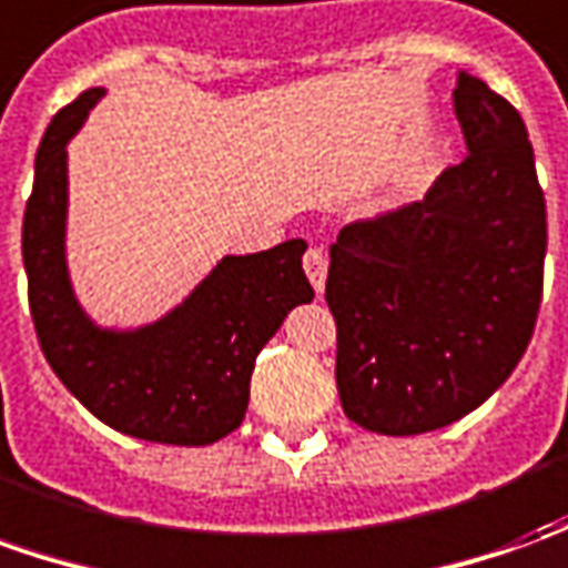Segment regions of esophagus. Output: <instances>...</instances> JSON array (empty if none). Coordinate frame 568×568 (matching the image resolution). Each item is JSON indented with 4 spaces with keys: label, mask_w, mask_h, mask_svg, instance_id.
I'll return each instance as SVG.
<instances>
[{
    "label": "esophagus",
    "mask_w": 568,
    "mask_h": 568,
    "mask_svg": "<svg viewBox=\"0 0 568 568\" xmlns=\"http://www.w3.org/2000/svg\"><path fill=\"white\" fill-rule=\"evenodd\" d=\"M326 267H329V261H326V252L323 248H307L304 254V273H307V280L316 288V295H323V285H326Z\"/></svg>",
    "instance_id": "34e87169"
}]
</instances>
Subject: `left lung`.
<instances>
[{
    "label": "left lung",
    "mask_w": 568,
    "mask_h": 568,
    "mask_svg": "<svg viewBox=\"0 0 568 568\" xmlns=\"http://www.w3.org/2000/svg\"><path fill=\"white\" fill-rule=\"evenodd\" d=\"M466 139L423 202L348 223L329 245L335 385L351 423L423 435L495 395L541 311L547 207L519 111L454 90Z\"/></svg>",
    "instance_id": "1"
}]
</instances>
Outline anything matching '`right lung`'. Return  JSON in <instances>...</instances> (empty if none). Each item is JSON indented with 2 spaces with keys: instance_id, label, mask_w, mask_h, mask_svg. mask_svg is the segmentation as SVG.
Instances as JSON below:
<instances>
[{
  "instance_id": "1",
  "label": "right lung",
  "mask_w": 568,
  "mask_h": 568,
  "mask_svg": "<svg viewBox=\"0 0 568 568\" xmlns=\"http://www.w3.org/2000/svg\"><path fill=\"white\" fill-rule=\"evenodd\" d=\"M99 95L87 90L61 108L37 152L21 233L33 329L58 379L105 426L158 445H214L245 419L261 348L314 298L301 267L307 242L223 257L183 307L139 333L95 329L64 270V145Z\"/></svg>"
}]
</instances>
